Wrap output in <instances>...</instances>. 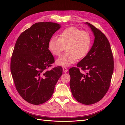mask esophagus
<instances>
[{
  "instance_id": "34e87169",
  "label": "esophagus",
  "mask_w": 125,
  "mask_h": 125,
  "mask_svg": "<svg viewBox=\"0 0 125 125\" xmlns=\"http://www.w3.org/2000/svg\"><path fill=\"white\" fill-rule=\"evenodd\" d=\"M62 70H63V73H67V69L66 68H65V67H63L62 68Z\"/></svg>"
}]
</instances>
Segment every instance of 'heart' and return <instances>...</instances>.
Instances as JSON below:
<instances>
[{
  "mask_svg": "<svg viewBox=\"0 0 125 125\" xmlns=\"http://www.w3.org/2000/svg\"><path fill=\"white\" fill-rule=\"evenodd\" d=\"M91 43L89 33L75 27H70L60 33L59 37H51L48 47L54 56H59L66 47V52L56 60V64L67 67L73 65L77 59L85 57L90 51Z\"/></svg>",
  "mask_w": 125,
  "mask_h": 125,
  "instance_id": "obj_1",
  "label": "heart"
}]
</instances>
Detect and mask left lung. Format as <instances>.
<instances>
[{"label": "left lung", "instance_id": "1", "mask_svg": "<svg viewBox=\"0 0 125 125\" xmlns=\"http://www.w3.org/2000/svg\"><path fill=\"white\" fill-rule=\"evenodd\" d=\"M95 36L90 51L84 58L69 70L72 94L78 102L91 105L100 101L110 86L114 58L107 37L100 30L86 22ZM85 74L81 73L80 68Z\"/></svg>", "mask_w": 125, "mask_h": 125}]
</instances>
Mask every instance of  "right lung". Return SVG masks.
<instances>
[{
  "instance_id": "right-lung-1",
  "label": "right lung",
  "mask_w": 125,
  "mask_h": 125,
  "mask_svg": "<svg viewBox=\"0 0 125 125\" xmlns=\"http://www.w3.org/2000/svg\"><path fill=\"white\" fill-rule=\"evenodd\" d=\"M60 25L38 22L18 38L11 59L10 70L16 88L28 103L43 104L50 99L62 74L60 66L48 70L55 62L48 43Z\"/></svg>"
}]
</instances>
